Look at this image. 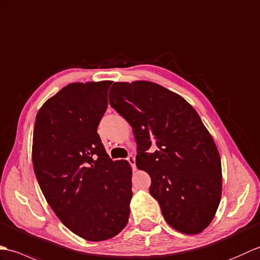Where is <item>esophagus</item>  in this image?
Here are the masks:
<instances>
[{
    "instance_id": "1",
    "label": "esophagus",
    "mask_w": 260,
    "mask_h": 260,
    "mask_svg": "<svg viewBox=\"0 0 260 260\" xmlns=\"http://www.w3.org/2000/svg\"><path fill=\"white\" fill-rule=\"evenodd\" d=\"M126 160H128V162L131 165L132 169H136V159L134 155H129V157L126 158Z\"/></svg>"
}]
</instances>
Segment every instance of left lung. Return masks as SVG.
Returning <instances> with one entry per match:
<instances>
[{"instance_id":"1","label":"left lung","mask_w":260,"mask_h":260,"mask_svg":"<svg viewBox=\"0 0 260 260\" xmlns=\"http://www.w3.org/2000/svg\"><path fill=\"white\" fill-rule=\"evenodd\" d=\"M110 106L128 121L137 167L151 178L150 194L165 220L188 235L203 232L221 198V161L209 131L182 96L149 81L114 82ZM153 145L154 153L147 150Z\"/></svg>"}]
</instances>
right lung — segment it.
<instances>
[{
    "instance_id": "right-lung-1",
    "label": "right lung",
    "mask_w": 260,
    "mask_h": 260,
    "mask_svg": "<svg viewBox=\"0 0 260 260\" xmlns=\"http://www.w3.org/2000/svg\"><path fill=\"white\" fill-rule=\"evenodd\" d=\"M111 83L68 84L41 107L33 130V169L45 199L89 241L117 236L130 215L131 167L109 157L96 132Z\"/></svg>"
}]
</instances>
